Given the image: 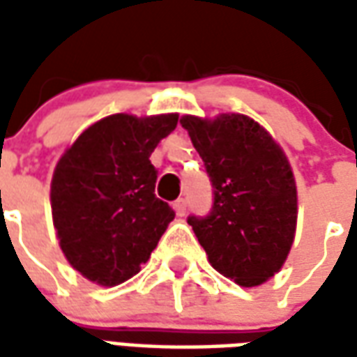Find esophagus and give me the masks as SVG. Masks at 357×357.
Masks as SVG:
<instances>
[{"label":"esophagus","mask_w":357,"mask_h":357,"mask_svg":"<svg viewBox=\"0 0 357 357\" xmlns=\"http://www.w3.org/2000/svg\"><path fill=\"white\" fill-rule=\"evenodd\" d=\"M174 210H176V214H178V216H185V212H187L185 199H178V201L174 202Z\"/></svg>","instance_id":"1"}]
</instances>
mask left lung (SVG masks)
Listing matches in <instances>:
<instances>
[{
	"instance_id": "left-lung-1",
	"label": "left lung",
	"mask_w": 357,
	"mask_h": 357,
	"mask_svg": "<svg viewBox=\"0 0 357 357\" xmlns=\"http://www.w3.org/2000/svg\"><path fill=\"white\" fill-rule=\"evenodd\" d=\"M210 183L212 208L189 216L212 268L243 287L273 277L296 229V185L287 156L262 126L243 114L183 116Z\"/></svg>"
}]
</instances>
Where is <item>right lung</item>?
<instances>
[{
    "instance_id": "1",
    "label": "right lung",
    "mask_w": 357,
    "mask_h": 357,
    "mask_svg": "<svg viewBox=\"0 0 357 357\" xmlns=\"http://www.w3.org/2000/svg\"><path fill=\"white\" fill-rule=\"evenodd\" d=\"M178 126V114H112L89 126L59 160L51 214L74 269L102 287L141 269L176 212L156 199L149 156Z\"/></svg>"
}]
</instances>
